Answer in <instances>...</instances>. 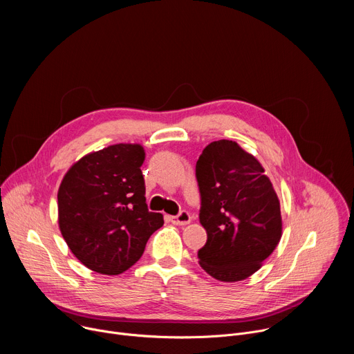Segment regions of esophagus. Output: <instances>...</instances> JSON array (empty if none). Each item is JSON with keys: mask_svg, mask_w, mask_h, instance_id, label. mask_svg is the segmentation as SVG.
<instances>
[{"mask_svg": "<svg viewBox=\"0 0 354 354\" xmlns=\"http://www.w3.org/2000/svg\"><path fill=\"white\" fill-rule=\"evenodd\" d=\"M192 220L190 214L187 212H180L178 216L175 217H171V221L175 224V225H186L189 224Z\"/></svg>", "mask_w": 354, "mask_h": 354, "instance_id": "34e87169", "label": "esophagus"}]
</instances>
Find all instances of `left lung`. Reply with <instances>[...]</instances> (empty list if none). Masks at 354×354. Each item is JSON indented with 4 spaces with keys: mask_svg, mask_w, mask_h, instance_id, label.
Returning <instances> with one entry per match:
<instances>
[{
    "mask_svg": "<svg viewBox=\"0 0 354 354\" xmlns=\"http://www.w3.org/2000/svg\"><path fill=\"white\" fill-rule=\"evenodd\" d=\"M207 232L198 265L212 277L234 283L258 272L280 242L277 193L262 164L235 141L210 142L196 164Z\"/></svg>",
    "mask_w": 354,
    "mask_h": 354,
    "instance_id": "1",
    "label": "left lung"
}]
</instances>
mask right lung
Segmentation results:
<instances>
[{"label": "right lung", "mask_w": 354, "mask_h": 354, "mask_svg": "<svg viewBox=\"0 0 354 354\" xmlns=\"http://www.w3.org/2000/svg\"><path fill=\"white\" fill-rule=\"evenodd\" d=\"M144 160L142 145L113 144L84 156L60 183L59 228L74 257L96 273L130 269L164 225L145 203Z\"/></svg>", "instance_id": "1"}]
</instances>
